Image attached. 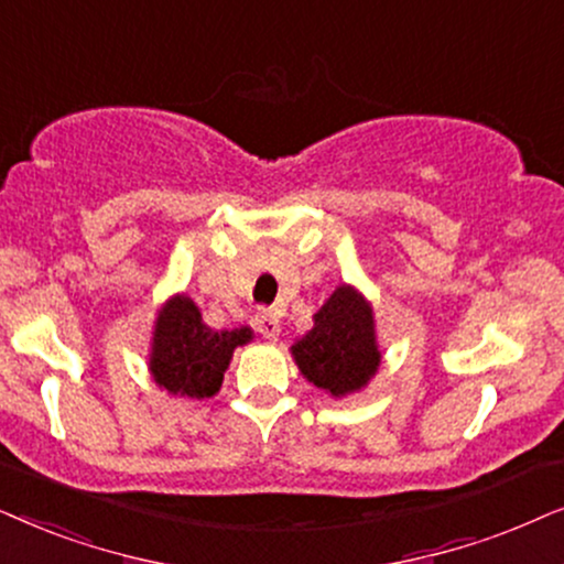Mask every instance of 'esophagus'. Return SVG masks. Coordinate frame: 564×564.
<instances>
[{
	"instance_id": "esophagus-1",
	"label": "esophagus",
	"mask_w": 564,
	"mask_h": 564,
	"mask_svg": "<svg viewBox=\"0 0 564 564\" xmlns=\"http://www.w3.org/2000/svg\"><path fill=\"white\" fill-rule=\"evenodd\" d=\"M254 327H258V333L262 337L275 340L278 333H281V319H278L275 310H260L258 317H254Z\"/></svg>"
}]
</instances>
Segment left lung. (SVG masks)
I'll use <instances>...</instances> for the list:
<instances>
[{"instance_id": "8db88e82", "label": "left lung", "mask_w": 564, "mask_h": 564, "mask_svg": "<svg viewBox=\"0 0 564 564\" xmlns=\"http://www.w3.org/2000/svg\"><path fill=\"white\" fill-rule=\"evenodd\" d=\"M291 350L304 377L333 397L369 384L381 360L373 314L350 286H340L327 299L314 314V327Z\"/></svg>"}]
</instances>
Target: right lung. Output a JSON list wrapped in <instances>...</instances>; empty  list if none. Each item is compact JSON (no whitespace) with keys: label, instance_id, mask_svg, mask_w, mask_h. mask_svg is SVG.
Listing matches in <instances>:
<instances>
[{"label":"right lung","instance_id":"add662e5","mask_svg":"<svg viewBox=\"0 0 564 564\" xmlns=\"http://www.w3.org/2000/svg\"><path fill=\"white\" fill-rule=\"evenodd\" d=\"M252 340L247 327L216 329L206 327L198 306L187 296H177L156 317L152 366L154 381L170 394L206 400L221 389L231 352L237 345Z\"/></svg>","mask_w":564,"mask_h":564}]
</instances>
